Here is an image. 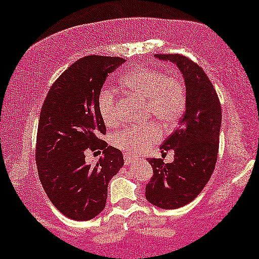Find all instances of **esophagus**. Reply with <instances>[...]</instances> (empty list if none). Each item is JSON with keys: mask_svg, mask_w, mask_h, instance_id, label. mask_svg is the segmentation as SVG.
<instances>
[{"mask_svg": "<svg viewBox=\"0 0 259 259\" xmlns=\"http://www.w3.org/2000/svg\"><path fill=\"white\" fill-rule=\"evenodd\" d=\"M124 157H125V162H126L127 164H130L131 162H135V160H137V157H133V156L127 155V154L124 155Z\"/></svg>", "mask_w": 259, "mask_h": 259, "instance_id": "1", "label": "esophagus"}]
</instances>
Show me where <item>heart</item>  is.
I'll return each instance as SVG.
<instances>
[{
	"instance_id": "heart-1",
	"label": "heart",
	"mask_w": 259,
	"mask_h": 259,
	"mask_svg": "<svg viewBox=\"0 0 259 259\" xmlns=\"http://www.w3.org/2000/svg\"><path fill=\"white\" fill-rule=\"evenodd\" d=\"M126 94L139 101H146L148 118L154 117L165 128L172 127L180 119L186 107V88L179 78L164 72L139 67L121 80ZM102 120L107 126H114L119 120L118 103L110 91H102L97 99ZM160 137L156 125L130 127L113 137V145L119 149L140 154L149 149Z\"/></svg>"
}]
</instances>
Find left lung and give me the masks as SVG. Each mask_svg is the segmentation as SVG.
<instances>
[{
    "mask_svg": "<svg viewBox=\"0 0 259 259\" xmlns=\"http://www.w3.org/2000/svg\"><path fill=\"white\" fill-rule=\"evenodd\" d=\"M175 63L186 87V111L179 127L160 147L175 151L172 163L147 158L154 175L146 186L148 202L162 209H178L192 202L210 180L217 162L222 107L205 72L179 54L155 55Z\"/></svg>",
    "mask_w": 259,
    "mask_h": 259,
    "instance_id": "obj_1",
    "label": "left lung"
}]
</instances>
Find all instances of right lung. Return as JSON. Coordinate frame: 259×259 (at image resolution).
Returning a JSON list of instances; mask_svg holds the SVG:
<instances>
[{
    "instance_id": "obj_1",
    "label": "right lung",
    "mask_w": 259,
    "mask_h": 259,
    "mask_svg": "<svg viewBox=\"0 0 259 259\" xmlns=\"http://www.w3.org/2000/svg\"><path fill=\"white\" fill-rule=\"evenodd\" d=\"M126 59L86 56L67 67L50 88L37 126L35 159L47 196L67 218L84 222L104 209L109 181L124 165L120 150L101 140L105 125L97 99L108 75ZM104 157L87 164L84 152Z\"/></svg>"
}]
</instances>
